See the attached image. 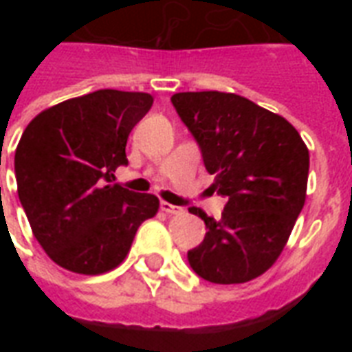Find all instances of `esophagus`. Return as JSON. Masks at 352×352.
<instances>
[{
    "label": "esophagus",
    "mask_w": 352,
    "mask_h": 352,
    "mask_svg": "<svg viewBox=\"0 0 352 352\" xmlns=\"http://www.w3.org/2000/svg\"><path fill=\"white\" fill-rule=\"evenodd\" d=\"M160 209L164 211V213H168V214L181 213V207L171 206V204H168V201H160Z\"/></svg>",
    "instance_id": "obj_1"
}]
</instances>
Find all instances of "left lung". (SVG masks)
<instances>
[{
	"mask_svg": "<svg viewBox=\"0 0 352 352\" xmlns=\"http://www.w3.org/2000/svg\"><path fill=\"white\" fill-rule=\"evenodd\" d=\"M171 103L226 198L219 221L188 209L207 228L188 264L217 285L256 279L279 258L302 213L309 151L288 120L237 94L179 92Z\"/></svg>",
	"mask_w": 352,
	"mask_h": 352,
	"instance_id": "1",
	"label": "left lung"
}]
</instances>
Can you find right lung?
<instances>
[{"instance_id": "add662e5", "label": "right lung", "mask_w": 352, "mask_h": 352, "mask_svg": "<svg viewBox=\"0 0 352 352\" xmlns=\"http://www.w3.org/2000/svg\"><path fill=\"white\" fill-rule=\"evenodd\" d=\"M145 92L96 90L35 116L14 153L19 198L32 232L58 265L98 275L120 264L158 198L113 184Z\"/></svg>"}]
</instances>
